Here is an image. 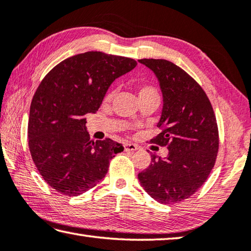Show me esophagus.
<instances>
[{
	"mask_svg": "<svg viewBox=\"0 0 251 251\" xmlns=\"http://www.w3.org/2000/svg\"><path fill=\"white\" fill-rule=\"evenodd\" d=\"M124 148L126 152H133V151H136L139 149V146L133 143H126L124 144Z\"/></svg>",
	"mask_w": 251,
	"mask_h": 251,
	"instance_id": "esophagus-1",
	"label": "esophagus"
}]
</instances>
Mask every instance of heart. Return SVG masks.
I'll use <instances>...</instances> for the list:
<instances>
[{"label": "heart", "mask_w": 251, "mask_h": 251, "mask_svg": "<svg viewBox=\"0 0 251 251\" xmlns=\"http://www.w3.org/2000/svg\"><path fill=\"white\" fill-rule=\"evenodd\" d=\"M113 94H115V91H113V88H110L109 91L106 93L105 100L106 101L110 100V99L113 97ZM138 94H139V98H141L148 95H153V94H157V92H156V89L153 86H151V85L141 84L138 86Z\"/></svg>", "instance_id": "b5f03b06"}]
</instances>
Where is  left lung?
<instances>
[{
  "instance_id": "obj_1",
  "label": "left lung",
  "mask_w": 251,
  "mask_h": 251,
  "mask_svg": "<svg viewBox=\"0 0 251 251\" xmlns=\"http://www.w3.org/2000/svg\"><path fill=\"white\" fill-rule=\"evenodd\" d=\"M139 62L157 76L164 99L160 132L150 143L167 146L168 155H152L138 177L153 199L174 204L195 195L214 167L220 146L216 117L205 92L186 71L163 59Z\"/></svg>"
}]
</instances>
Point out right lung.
<instances>
[{"label":"right lung","instance_id":"add662e5","mask_svg":"<svg viewBox=\"0 0 251 251\" xmlns=\"http://www.w3.org/2000/svg\"><path fill=\"white\" fill-rule=\"evenodd\" d=\"M136 61L100 51L63 60L46 75L30 103L28 146L45 181L64 196L86 192L106 176L110 159L124 146L86 131L110 84L136 67Z\"/></svg>","mask_w":251,"mask_h":251}]
</instances>
